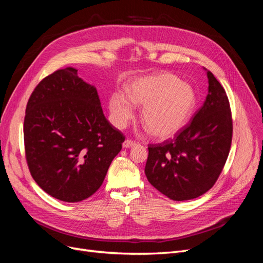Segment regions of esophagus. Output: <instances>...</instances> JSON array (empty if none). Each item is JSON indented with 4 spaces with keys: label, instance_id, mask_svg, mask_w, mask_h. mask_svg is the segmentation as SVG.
I'll use <instances>...</instances> for the list:
<instances>
[{
    "label": "esophagus",
    "instance_id": "34e87169",
    "mask_svg": "<svg viewBox=\"0 0 263 263\" xmlns=\"http://www.w3.org/2000/svg\"><path fill=\"white\" fill-rule=\"evenodd\" d=\"M136 145H137V142L132 140V139H126V140L123 142V147H125V148L134 147V146H136Z\"/></svg>",
    "mask_w": 263,
    "mask_h": 263
}]
</instances>
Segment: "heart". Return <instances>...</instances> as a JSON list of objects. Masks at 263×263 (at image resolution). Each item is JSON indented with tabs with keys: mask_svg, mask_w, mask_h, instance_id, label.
<instances>
[{
	"mask_svg": "<svg viewBox=\"0 0 263 263\" xmlns=\"http://www.w3.org/2000/svg\"><path fill=\"white\" fill-rule=\"evenodd\" d=\"M127 99L115 92L109 110L117 127H125L135 115L134 105L144 106L141 123L158 139H168L186 125L195 107L196 97L189 84L171 73H158L134 81L127 87Z\"/></svg>",
	"mask_w": 263,
	"mask_h": 263,
	"instance_id": "heart-1",
	"label": "heart"
}]
</instances>
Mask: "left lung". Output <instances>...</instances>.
Masks as SVG:
<instances>
[{
  "instance_id": "1",
  "label": "left lung",
  "mask_w": 263,
  "mask_h": 263,
  "mask_svg": "<svg viewBox=\"0 0 263 263\" xmlns=\"http://www.w3.org/2000/svg\"><path fill=\"white\" fill-rule=\"evenodd\" d=\"M209 94L187 125L162 144L148 146L145 173L150 184L173 201L196 198L211 190L224 169L233 139L226 91L208 71Z\"/></svg>"
}]
</instances>
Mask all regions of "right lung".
I'll list each match as a JSON object with an SVG mask.
<instances>
[{
  "label": "right lung",
  "mask_w": 263,
  "mask_h": 263,
  "mask_svg": "<svg viewBox=\"0 0 263 263\" xmlns=\"http://www.w3.org/2000/svg\"><path fill=\"white\" fill-rule=\"evenodd\" d=\"M124 140L103 114L97 89L76 68L54 71L30 94L26 162L37 184L57 200L80 202L97 192Z\"/></svg>",
  "instance_id": "add662e5"
}]
</instances>
